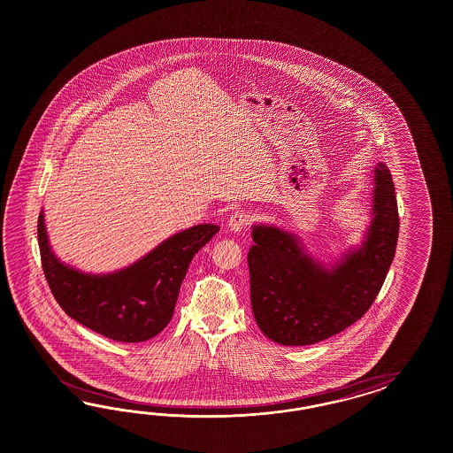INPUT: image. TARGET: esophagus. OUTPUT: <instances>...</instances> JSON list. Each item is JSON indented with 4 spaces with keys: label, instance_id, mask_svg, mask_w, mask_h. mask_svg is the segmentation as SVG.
Listing matches in <instances>:
<instances>
[{
    "label": "esophagus",
    "instance_id": "1",
    "mask_svg": "<svg viewBox=\"0 0 453 453\" xmlns=\"http://www.w3.org/2000/svg\"><path fill=\"white\" fill-rule=\"evenodd\" d=\"M249 224H250V216H249V212H246V211H235L233 216H231V219H229V227H231V231H234V233L246 229Z\"/></svg>",
    "mask_w": 453,
    "mask_h": 453
}]
</instances>
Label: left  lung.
Instances as JSON below:
<instances>
[{"mask_svg":"<svg viewBox=\"0 0 453 453\" xmlns=\"http://www.w3.org/2000/svg\"><path fill=\"white\" fill-rule=\"evenodd\" d=\"M247 254L250 303L259 329L282 345L329 339L364 316L384 286L398 239V207L387 165L375 167L367 241L327 273L302 254L296 237L257 226Z\"/></svg>","mask_w":453,"mask_h":453,"instance_id":"1","label":"left lung"}]
</instances>
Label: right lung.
Returning a JSON list of instances; mask_svg holds the SVG:
<instances>
[{
  "instance_id": "right-lung-1",
  "label": "right lung",
  "mask_w": 453,
  "mask_h": 453,
  "mask_svg": "<svg viewBox=\"0 0 453 453\" xmlns=\"http://www.w3.org/2000/svg\"><path fill=\"white\" fill-rule=\"evenodd\" d=\"M216 233L218 226H196L173 235L121 273L99 277L58 261L48 244L42 214L38 218L42 273L56 302L84 327L118 342H142L165 329L189 264Z\"/></svg>"
}]
</instances>
